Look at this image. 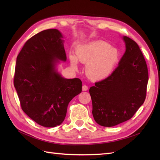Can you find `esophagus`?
Returning <instances> with one entry per match:
<instances>
[{"mask_svg": "<svg viewBox=\"0 0 160 160\" xmlns=\"http://www.w3.org/2000/svg\"><path fill=\"white\" fill-rule=\"evenodd\" d=\"M88 89V85H83V87H82V90H83V91H85Z\"/></svg>", "mask_w": 160, "mask_h": 160, "instance_id": "esophagus-1", "label": "esophagus"}]
</instances>
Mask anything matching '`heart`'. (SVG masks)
<instances>
[{"instance_id":"heart-1","label":"heart","mask_w":160,"mask_h":160,"mask_svg":"<svg viewBox=\"0 0 160 160\" xmlns=\"http://www.w3.org/2000/svg\"><path fill=\"white\" fill-rule=\"evenodd\" d=\"M119 59L118 50L101 41L79 47L75 57H70L71 63L74 69H77V61L87 64L86 74L93 81L103 80L108 77L115 68Z\"/></svg>"}]
</instances>
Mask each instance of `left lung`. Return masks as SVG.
<instances>
[{
	"instance_id": "left-lung-1",
	"label": "left lung",
	"mask_w": 160,
	"mask_h": 160,
	"mask_svg": "<svg viewBox=\"0 0 160 160\" xmlns=\"http://www.w3.org/2000/svg\"><path fill=\"white\" fill-rule=\"evenodd\" d=\"M126 50L107 78L89 89L92 113L101 126L113 127L132 118L146 97L148 71L138 45L124 36Z\"/></svg>"
}]
</instances>
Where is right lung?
I'll return each mask as SVG.
<instances>
[{
  "mask_svg": "<svg viewBox=\"0 0 160 160\" xmlns=\"http://www.w3.org/2000/svg\"><path fill=\"white\" fill-rule=\"evenodd\" d=\"M62 38L57 29L42 31L25 42L17 57L14 86L21 108L46 128L62 123L69 103L82 91L79 79H65L55 69L59 60H67Z\"/></svg>",
  "mask_w": 160,
  "mask_h": 160,
  "instance_id": "right-lung-1",
  "label": "right lung"
}]
</instances>
